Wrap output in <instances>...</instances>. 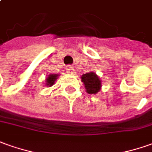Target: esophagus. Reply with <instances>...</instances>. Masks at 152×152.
<instances>
[{
  "label": "esophagus",
  "instance_id": "34e87169",
  "mask_svg": "<svg viewBox=\"0 0 152 152\" xmlns=\"http://www.w3.org/2000/svg\"><path fill=\"white\" fill-rule=\"evenodd\" d=\"M66 71H67V73H69V74H73L74 73V69H73V67H71V66H66L65 68Z\"/></svg>",
  "mask_w": 152,
  "mask_h": 152
}]
</instances>
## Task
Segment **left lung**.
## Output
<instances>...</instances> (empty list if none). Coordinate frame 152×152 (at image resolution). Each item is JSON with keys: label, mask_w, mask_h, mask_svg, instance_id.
Masks as SVG:
<instances>
[{"label": "left lung", "mask_w": 152, "mask_h": 152, "mask_svg": "<svg viewBox=\"0 0 152 152\" xmlns=\"http://www.w3.org/2000/svg\"><path fill=\"white\" fill-rule=\"evenodd\" d=\"M81 81L83 83L88 94H96L101 90V87H102L101 80L98 75L94 72L83 74L81 77Z\"/></svg>", "instance_id": "obj_1"}]
</instances>
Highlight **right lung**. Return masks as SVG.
Masks as SVG:
<instances>
[{"label":"right lung","mask_w":152,"mask_h":152,"mask_svg":"<svg viewBox=\"0 0 152 152\" xmlns=\"http://www.w3.org/2000/svg\"><path fill=\"white\" fill-rule=\"evenodd\" d=\"M58 77V74H50L47 78H46V86L51 87L52 85H54V82L56 81V79Z\"/></svg>","instance_id":"obj_1"}]
</instances>
